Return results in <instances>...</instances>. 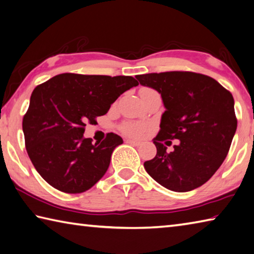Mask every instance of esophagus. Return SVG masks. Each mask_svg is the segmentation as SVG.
I'll return each instance as SVG.
<instances>
[{"instance_id": "34e87169", "label": "esophagus", "mask_w": 254, "mask_h": 254, "mask_svg": "<svg viewBox=\"0 0 254 254\" xmlns=\"http://www.w3.org/2000/svg\"><path fill=\"white\" fill-rule=\"evenodd\" d=\"M126 142H127V143H128V144L136 145V146L141 144V142H140V141H135V140H131V139H127Z\"/></svg>"}]
</instances>
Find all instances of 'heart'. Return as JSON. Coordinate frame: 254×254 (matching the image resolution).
Here are the masks:
<instances>
[{
	"instance_id": "heart-1",
	"label": "heart",
	"mask_w": 254,
	"mask_h": 254,
	"mask_svg": "<svg viewBox=\"0 0 254 254\" xmlns=\"http://www.w3.org/2000/svg\"><path fill=\"white\" fill-rule=\"evenodd\" d=\"M145 126L139 122H127L122 126V131L128 135H139L144 131Z\"/></svg>"
}]
</instances>
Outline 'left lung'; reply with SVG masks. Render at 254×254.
<instances>
[{"label":"left lung","mask_w":254,"mask_h":254,"mask_svg":"<svg viewBox=\"0 0 254 254\" xmlns=\"http://www.w3.org/2000/svg\"><path fill=\"white\" fill-rule=\"evenodd\" d=\"M143 86L158 91L165 111L153 139L156 155L144 169L161 186L188 192L209 181L218 170L237 131L234 100L212 77L194 72L172 71L135 76ZM169 139L178 144L170 154Z\"/></svg>","instance_id":"8db88e82"}]
</instances>
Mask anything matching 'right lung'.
<instances>
[{
    "mask_svg": "<svg viewBox=\"0 0 254 254\" xmlns=\"http://www.w3.org/2000/svg\"><path fill=\"white\" fill-rule=\"evenodd\" d=\"M136 85L132 76L63 73L35 87L22 127L27 154L50 186L74 194L103 177L123 140L108 133L102 142L92 144V139L83 136L84 127Z\"/></svg>",
    "mask_w": 254,
    "mask_h": 254,
    "instance_id": "1",
    "label": "right lung"
}]
</instances>
